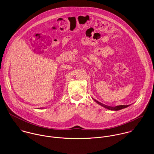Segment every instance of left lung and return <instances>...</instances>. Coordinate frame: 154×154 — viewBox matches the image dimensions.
<instances>
[{
    "instance_id": "8db88e82",
    "label": "left lung",
    "mask_w": 154,
    "mask_h": 154,
    "mask_svg": "<svg viewBox=\"0 0 154 154\" xmlns=\"http://www.w3.org/2000/svg\"><path fill=\"white\" fill-rule=\"evenodd\" d=\"M92 99L94 101H95V102H96L97 103H98L99 105H101L102 106H103V107H104V108H106V109H109V110H112V111H119V110L122 109L123 108H127V107H128V106H130V105H119V106H110L105 105V104H103V103H102L98 102L97 100H96V99H93V98H92Z\"/></svg>"
}]
</instances>
